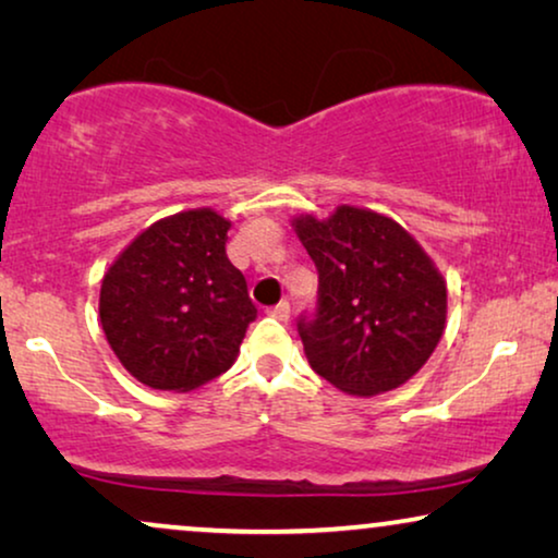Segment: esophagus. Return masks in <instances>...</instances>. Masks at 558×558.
<instances>
[{"mask_svg": "<svg viewBox=\"0 0 558 558\" xmlns=\"http://www.w3.org/2000/svg\"><path fill=\"white\" fill-rule=\"evenodd\" d=\"M269 315L281 319V323H287V319H289V302H279L277 307L269 310Z\"/></svg>", "mask_w": 558, "mask_h": 558, "instance_id": "esophagus-1", "label": "esophagus"}]
</instances>
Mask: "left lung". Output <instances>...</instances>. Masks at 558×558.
Here are the masks:
<instances>
[{
	"label": "left lung",
	"instance_id": "obj_1",
	"mask_svg": "<svg viewBox=\"0 0 558 558\" xmlns=\"http://www.w3.org/2000/svg\"><path fill=\"white\" fill-rule=\"evenodd\" d=\"M292 226L319 274L315 315L296 323L312 371L350 396L407 384L447 323V284L426 251L393 218L355 205Z\"/></svg>",
	"mask_w": 558,
	"mask_h": 558
}]
</instances>
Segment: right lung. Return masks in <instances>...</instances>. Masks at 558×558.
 <instances>
[{"label":"right lung","instance_id":"obj_1","mask_svg":"<svg viewBox=\"0 0 558 558\" xmlns=\"http://www.w3.org/2000/svg\"><path fill=\"white\" fill-rule=\"evenodd\" d=\"M231 220L174 213L136 235L101 281L98 315L121 365L157 391H193L231 368L256 319L226 256Z\"/></svg>","mask_w":558,"mask_h":558}]
</instances>
